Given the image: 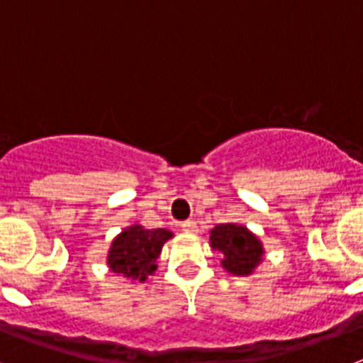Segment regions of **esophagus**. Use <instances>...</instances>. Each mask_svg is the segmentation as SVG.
Listing matches in <instances>:
<instances>
[{
	"label": "esophagus",
	"instance_id": "1",
	"mask_svg": "<svg viewBox=\"0 0 363 363\" xmlns=\"http://www.w3.org/2000/svg\"><path fill=\"white\" fill-rule=\"evenodd\" d=\"M182 229L187 230V233H194V230H196V221H192V220L182 221Z\"/></svg>",
	"mask_w": 363,
	"mask_h": 363
}]
</instances>
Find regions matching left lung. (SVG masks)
Wrapping results in <instances>:
<instances>
[{
	"instance_id": "1",
	"label": "left lung",
	"mask_w": 363,
	"mask_h": 363,
	"mask_svg": "<svg viewBox=\"0 0 363 363\" xmlns=\"http://www.w3.org/2000/svg\"><path fill=\"white\" fill-rule=\"evenodd\" d=\"M209 240L221 255V267L234 277H249L262 264L264 245L245 225L220 223L211 230Z\"/></svg>"
}]
</instances>
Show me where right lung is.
I'll use <instances>...</instances> for the list:
<instances>
[{"label":"right lung","mask_w":363,"mask_h":363,"mask_svg":"<svg viewBox=\"0 0 363 363\" xmlns=\"http://www.w3.org/2000/svg\"><path fill=\"white\" fill-rule=\"evenodd\" d=\"M171 238V230L145 229L134 223L112 240L107 265L111 271L123 274L125 278L145 281L158 267L156 259L162 255L163 243Z\"/></svg>","instance_id":"obj_1"}]
</instances>
